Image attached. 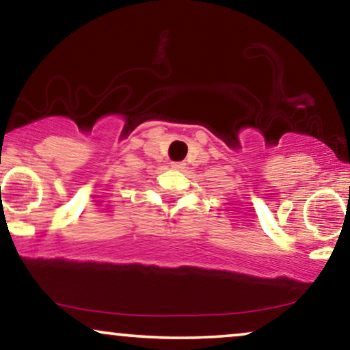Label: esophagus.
Instances as JSON below:
<instances>
[{"mask_svg": "<svg viewBox=\"0 0 350 350\" xmlns=\"http://www.w3.org/2000/svg\"><path fill=\"white\" fill-rule=\"evenodd\" d=\"M185 167H186L185 162H172V169L175 170H183Z\"/></svg>", "mask_w": 350, "mask_h": 350, "instance_id": "esophagus-1", "label": "esophagus"}]
</instances>
